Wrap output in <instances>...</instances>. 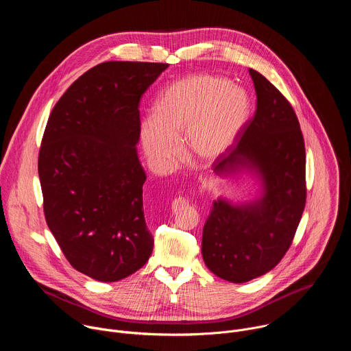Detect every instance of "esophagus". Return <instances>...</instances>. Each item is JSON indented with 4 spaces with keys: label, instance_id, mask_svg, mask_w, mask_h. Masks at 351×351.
Wrapping results in <instances>:
<instances>
[{
    "label": "esophagus",
    "instance_id": "1",
    "mask_svg": "<svg viewBox=\"0 0 351 351\" xmlns=\"http://www.w3.org/2000/svg\"><path fill=\"white\" fill-rule=\"evenodd\" d=\"M184 204H187V199L183 198V197H178L173 199L172 203V208H178V207H183Z\"/></svg>",
    "mask_w": 351,
    "mask_h": 351
}]
</instances>
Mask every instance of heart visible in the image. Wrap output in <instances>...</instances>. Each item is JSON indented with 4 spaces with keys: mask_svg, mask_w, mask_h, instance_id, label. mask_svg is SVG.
Here are the masks:
<instances>
[{
    "mask_svg": "<svg viewBox=\"0 0 351 351\" xmlns=\"http://www.w3.org/2000/svg\"><path fill=\"white\" fill-rule=\"evenodd\" d=\"M250 115L244 88L215 75H193L171 83L157 98L154 115L140 123L143 148L154 167L169 169L183 133L187 153L214 162L233 144Z\"/></svg>",
    "mask_w": 351,
    "mask_h": 351,
    "instance_id": "heart-1",
    "label": "heart"
}]
</instances>
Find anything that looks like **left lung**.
I'll list each match as a JSON object with an SVG mask.
<instances>
[{
	"label": "left lung",
	"instance_id": "8db88e82",
	"mask_svg": "<svg viewBox=\"0 0 351 351\" xmlns=\"http://www.w3.org/2000/svg\"><path fill=\"white\" fill-rule=\"evenodd\" d=\"M257 110L229 152L215 160L218 175L243 169L257 175L263 194L254 202H214L203 229L208 269L233 283L269 272L289 250L306 207V147L298 119L285 95L260 72L248 69Z\"/></svg>",
	"mask_w": 351,
	"mask_h": 351
}]
</instances>
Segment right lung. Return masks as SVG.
Segmentation results:
<instances>
[{"instance_id": "1", "label": "right lung", "mask_w": 351, "mask_h": 351, "mask_svg": "<svg viewBox=\"0 0 351 351\" xmlns=\"http://www.w3.org/2000/svg\"><path fill=\"white\" fill-rule=\"evenodd\" d=\"M167 68L99 64L71 84L48 118L38 153L45 221L69 264L95 280H121L153 253L136 149L138 104Z\"/></svg>"}]
</instances>
